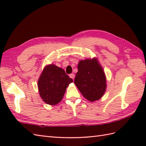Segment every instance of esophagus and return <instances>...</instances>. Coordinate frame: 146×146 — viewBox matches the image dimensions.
<instances>
[{
	"label": "esophagus",
	"mask_w": 146,
	"mask_h": 146,
	"mask_svg": "<svg viewBox=\"0 0 146 146\" xmlns=\"http://www.w3.org/2000/svg\"><path fill=\"white\" fill-rule=\"evenodd\" d=\"M70 76V77L71 78H72L73 80H74V78H75V75H74L73 73H71V74H70V75H69Z\"/></svg>",
	"instance_id": "1"
}]
</instances>
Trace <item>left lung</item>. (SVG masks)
Masks as SVG:
<instances>
[{
	"label": "left lung",
	"instance_id": "obj_1",
	"mask_svg": "<svg viewBox=\"0 0 146 146\" xmlns=\"http://www.w3.org/2000/svg\"><path fill=\"white\" fill-rule=\"evenodd\" d=\"M74 83L88 100L94 102L102 97L106 90V77L97 58L80 61Z\"/></svg>",
	"mask_w": 146,
	"mask_h": 146
}]
</instances>
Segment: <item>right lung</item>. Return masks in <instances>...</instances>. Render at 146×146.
Segmentation results:
<instances>
[{
	"instance_id": "obj_1",
	"label": "right lung",
	"mask_w": 146,
	"mask_h": 146,
	"mask_svg": "<svg viewBox=\"0 0 146 146\" xmlns=\"http://www.w3.org/2000/svg\"><path fill=\"white\" fill-rule=\"evenodd\" d=\"M73 80L63 69L55 64L46 66L38 80L40 97L46 104L55 105L63 99L66 89Z\"/></svg>"
}]
</instances>
